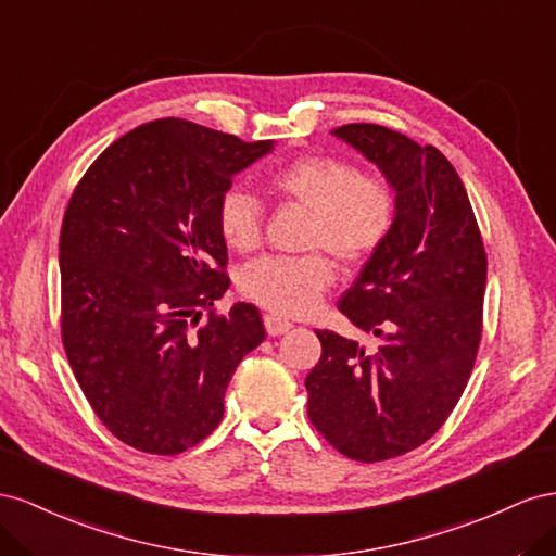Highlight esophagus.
<instances>
[{
    "mask_svg": "<svg viewBox=\"0 0 556 556\" xmlns=\"http://www.w3.org/2000/svg\"><path fill=\"white\" fill-rule=\"evenodd\" d=\"M263 324H265V330L269 332V336H281V332H287L291 328V321L281 319L279 314H273V312H267L263 316Z\"/></svg>",
    "mask_w": 556,
    "mask_h": 556,
    "instance_id": "34e87169",
    "label": "esophagus"
}]
</instances>
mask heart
Here are the masks:
<instances>
[{"mask_svg": "<svg viewBox=\"0 0 556 556\" xmlns=\"http://www.w3.org/2000/svg\"><path fill=\"white\" fill-rule=\"evenodd\" d=\"M281 200L309 212L303 256H267L244 267L240 291L279 316L307 314L344 269L366 265L387 244L399 214V200L387 177L358 172L354 163L330 153H305L267 177ZM263 207L244 188H228L218 200L216 226L224 242L251 253L263 240ZM327 253L324 254L323 251Z\"/></svg>", "mask_w": 556, "mask_h": 556, "instance_id": "b5f03b06", "label": "heart"}]
</instances>
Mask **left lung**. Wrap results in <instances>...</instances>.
<instances>
[{
  "label": "left lung",
  "mask_w": 556,
  "mask_h": 556,
  "mask_svg": "<svg viewBox=\"0 0 556 556\" xmlns=\"http://www.w3.org/2000/svg\"><path fill=\"white\" fill-rule=\"evenodd\" d=\"M336 135L387 174L399 214L338 300L377 344L316 330L307 415L340 454L377 464L424 445L462 399L482 340L486 251L464 181L435 147L372 123Z\"/></svg>",
  "instance_id": "8db88e82"
}]
</instances>
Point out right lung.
<instances>
[{"mask_svg":"<svg viewBox=\"0 0 556 556\" xmlns=\"http://www.w3.org/2000/svg\"><path fill=\"white\" fill-rule=\"evenodd\" d=\"M269 149L157 118L106 147L70 198L62 344L94 415L139 452L172 456L207 438L235 368L265 340L258 307L214 303L230 287L218 200Z\"/></svg>","mask_w":556,"mask_h":556,"instance_id":"add662e5","label":"right lung"}]
</instances>
